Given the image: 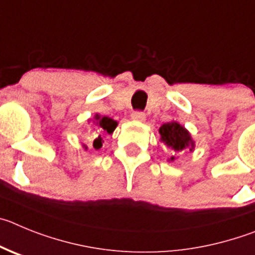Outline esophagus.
Here are the masks:
<instances>
[{
	"instance_id": "1",
	"label": "esophagus",
	"mask_w": 255,
	"mask_h": 255,
	"mask_svg": "<svg viewBox=\"0 0 255 255\" xmlns=\"http://www.w3.org/2000/svg\"><path fill=\"white\" fill-rule=\"evenodd\" d=\"M133 121H138V122H143L146 116H144L143 112H139V111H134L132 114H130Z\"/></svg>"
}]
</instances>
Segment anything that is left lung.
<instances>
[{
  "label": "left lung",
  "mask_w": 255,
  "mask_h": 255,
  "mask_svg": "<svg viewBox=\"0 0 255 255\" xmlns=\"http://www.w3.org/2000/svg\"><path fill=\"white\" fill-rule=\"evenodd\" d=\"M159 132L161 134V141L166 144L167 147H170L171 150L182 151L183 148L188 147L189 144L193 148V141L190 138V134L179 123H165V125L161 126ZM192 148H189V150L192 151ZM170 160L173 161L174 156L170 157Z\"/></svg>",
  "instance_id": "1"
}]
</instances>
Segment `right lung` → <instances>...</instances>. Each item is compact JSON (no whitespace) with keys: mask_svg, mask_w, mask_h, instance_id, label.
<instances>
[{"mask_svg":"<svg viewBox=\"0 0 255 255\" xmlns=\"http://www.w3.org/2000/svg\"><path fill=\"white\" fill-rule=\"evenodd\" d=\"M95 126H96V134L94 137V141H93V147L95 150H99L100 147L103 146L102 143V133L108 132V133H113V130L116 129L117 127V122L113 121L112 118H108V117H100L96 114L95 116Z\"/></svg>","mask_w":255,"mask_h":255,"instance_id":"add662e5","label":"right lung"}]
</instances>
